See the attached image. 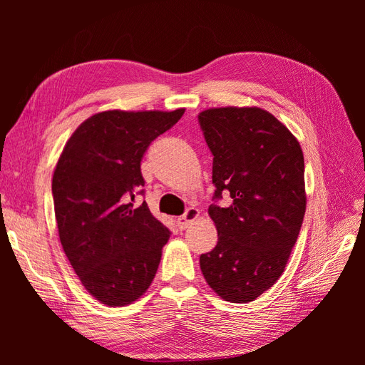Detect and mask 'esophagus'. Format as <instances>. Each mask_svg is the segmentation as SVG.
Instances as JSON below:
<instances>
[{
	"mask_svg": "<svg viewBox=\"0 0 365 365\" xmlns=\"http://www.w3.org/2000/svg\"><path fill=\"white\" fill-rule=\"evenodd\" d=\"M197 216H200V210L195 208V207H189L185 210V213L182 216H180L178 219H176V224H178V227L181 230H185L187 227H189L195 219H197Z\"/></svg>",
	"mask_w": 365,
	"mask_h": 365,
	"instance_id": "esophagus-1",
	"label": "esophagus"
}]
</instances>
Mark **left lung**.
<instances>
[{"label": "left lung", "instance_id": "obj_1", "mask_svg": "<svg viewBox=\"0 0 365 365\" xmlns=\"http://www.w3.org/2000/svg\"><path fill=\"white\" fill-rule=\"evenodd\" d=\"M213 153L208 215L217 245L201 254L205 282L231 303H248L280 279L306 212L303 150L289 129L260 108H210L197 115Z\"/></svg>", "mask_w": 365, "mask_h": 365}]
</instances>
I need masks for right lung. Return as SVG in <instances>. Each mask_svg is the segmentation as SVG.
I'll use <instances>...</instances> for the list:
<instances>
[{"label":"right lung","mask_w":365,"mask_h":365,"mask_svg":"<svg viewBox=\"0 0 365 365\" xmlns=\"http://www.w3.org/2000/svg\"><path fill=\"white\" fill-rule=\"evenodd\" d=\"M184 109L105 111L86 118L65 145L51 182L62 248L96 300L126 306L148 291L170 237L146 202L141 160Z\"/></svg>","instance_id":"1"}]
</instances>
